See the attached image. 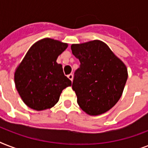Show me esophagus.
<instances>
[{
    "mask_svg": "<svg viewBox=\"0 0 148 148\" xmlns=\"http://www.w3.org/2000/svg\"><path fill=\"white\" fill-rule=\"evenodd\" d=\"M73 74H68V75H67V77H68V78L70 79V80H71V81H72V80H73Z\"/></svg>",
    "mask_w": 148,
    "mask_h": 148,
    "instance_id": "obj_1",
    "label": "esophagus"
}]
</instances>
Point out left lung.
<instances>
[{"label":"left lung","instance_id":"left-lung-1","mask_svg":"<svg viewBox=\"0 0 148 148\" xmlns=\"http://www.w3.org/2000/svg\"><path fill=\"white\" fill-rule=\"evenodd\" d=\"M71 50L81 63L72 84L78 105L90 115L105 113L121 97L127 79L126 66L100 40L72 45Z\"/></svg>","mask_w":148,"mask_h":148}]
</instances>
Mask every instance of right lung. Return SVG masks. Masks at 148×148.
Wrapping results in <instances>:
<instances>
[{"label": "right lung", "mask_w": 148, "mask_h": 148, "mask_svg": "<svg viewBox=\"0 0 148 148\" xmlns=\"http://www.w3.org/2000/svg\"><path fill=\"white\" fill-rule=\"evenodd\" d=\"M67 47L45 38L29 49L16 70L14 81L26 105L36 110L49 109L58 103L62 90L71 85L57 58Z\"/></svg>", "instance_id": "obj_1"}]
</instances>
